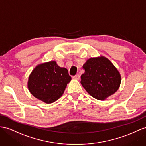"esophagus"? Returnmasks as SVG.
<instances>
[{
  "label": "esophagus",
  "mask_w": 146,
  "mask_h": 146,
  "mask_svg": "<svg viewBox=\"0 0 146 146\" xmlns=\"http://www.w3.org/2000/svg\"><path fill=\"white\" fill-rule=\"evenodd\" d=\"M74 79H75V80H79L80 79V76L79 75V74H76V75H75V76H74L73 77Z\"/></svg>",
  "instance_id": "1"
}]
</instances>
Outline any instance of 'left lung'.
Wrapping results in <instances>:
<instances>
[{
  "label": "left lung",
  "instance_id": "1",
  "mask_svg": "<svg viewBox=\"0 0 146 146\" xmlns=\"http://www.w3.org/2000/svg\"><path fill=\"white\" fill-rule=\"evenodd\" d=\"M81 84L93 98L104 100L119 89L121 77L110 60L100 56L89 58L83 65Z\"/></svg>",
  "mask_w": 146,
  "mask_h": 146
}]
</instances>
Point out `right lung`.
I'll list each match as a JSON object with an SVG mask.
<instances>
[{
	"label": "right lung",
	"instance_id": "obj_1",
	"mask_svg": "<svg viewBox=\"0 0 146 146\" xmlns=\"http://www.w3.org/2000/svg\"><path fill=\"white\" fill-rule=\"evenodd\" d=\"M72 80L68 70L55 61L37 65L29 74L28 88L31 94L46 104L53 103L63 95Z\"/></svg>",
	"mask_w": 146,
	"mask_h": 146
}]
</instances>
